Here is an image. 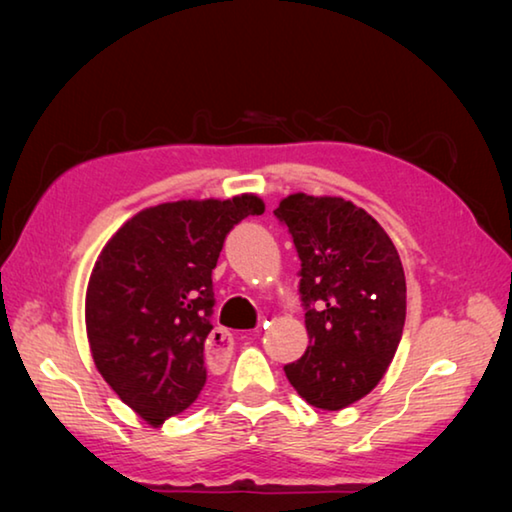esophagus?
<instances>
[{
    "label": "esophagus",
    "instance_id": "34e87169",
    "mask_svg": "<svg viewBox=\"0 0 512 512\" xmlns=\"http://www.w3.org/2000/svg\"><path fill=\"white\" fill-rule=\"evenodd\" d=\"M230 352H232V334L228 329H221V327L214 329L210 334V341H207V357L219 363L228 359Z\"/></svg>",
    "mask_w": 512,
    "mask_h": 512
}]
</instances>
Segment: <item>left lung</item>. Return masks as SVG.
<instances>
[{"label":"left lung","instance_id":"1","mask_svg":"<svg viewBox=\"0 0 512 512\" xmlns=\"http://www.w3.org/2000/svg\"><path fill=\"white\" fill-rule=\"evenodd\" d=\"M275 216L300 257L309 348L284 366L302 400L341 411L375 388L395 357L406 320L397 248L372 216L341 196L291 194Z\"/></svg>","mask_w":512,"mask_h":512}]
</instances>
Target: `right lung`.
<instances>
[{
	"instance_id": "add662e5",
	"label": "right lung",
	"mask_w": 512,
	"mask_h": 512,
	"mask_svg": "<svg viewBox=\"0 0 512 512\" xmlns=\"http://www.w3.org/2000/svg\"><path fill=\"white\" fill-rule=\"evenodd\" d=\"M264 201L162 203L137 212L110 237L85 293L94 366L119 400L160 427L201 395L212 332V271L225 235Z\"/></svg>"
}]
</instances>
